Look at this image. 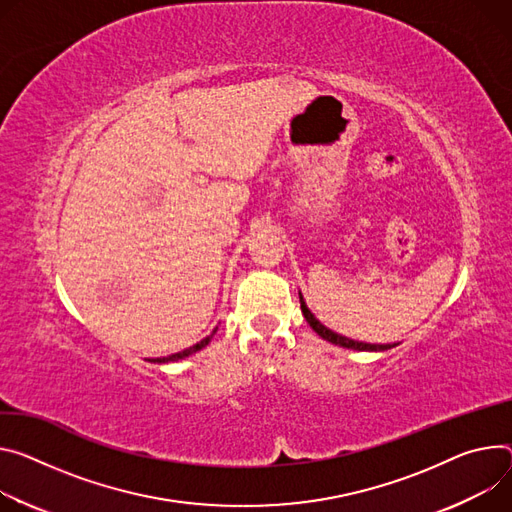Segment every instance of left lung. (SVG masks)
<instances>
[{"label": "left lung", "instance_id": "obj_1", "mask_svg": "<svg viewBox=\"0 0 512 512\" xmlns=\"http://www.w3.org/2000/svg\"><path fill=\"white\" fill-rule=\"evenodd\" d=\"M300 308H302V314H304L306 322L312 327V331H314L318 337H322L324 341H329V343H333V345H339V347H345V349H355V351H388V349L396 347V345H371V343H361V341H353V339H347V337H343V335H337L335 331L324 327V324L308 310V306H306L302 294H300Z\"/></svg>", "mask_w": 512, "mask_h": 512}]
</instances>
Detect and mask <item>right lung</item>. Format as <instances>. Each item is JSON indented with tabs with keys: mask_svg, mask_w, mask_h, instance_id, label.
<instances>
[{
	"mask_svg": "<svg viewBox=\"0 0 512 512\" xmlns=\"http://www.w3.org/2000/svg\"><path fill=\"white\" fill-rule=\"evenodd\" d=\"M218 329V327H216ZM216 329L212 331V335H208L206 339H202L200 343H196V345H192V347H188V349H183V351H179V353H173V355H169V357H157V359H151L153 363H167V361H177V359H183V357H188V355H192V353H196V351H200V349H204L208 343H210V339L214 337V333H216Z\"/></svg>",
	"mask_w": 512,
	"mask_h": 512,
	"instance_id": "obj_1",
	"label": "right lung"
}]
</instances>
